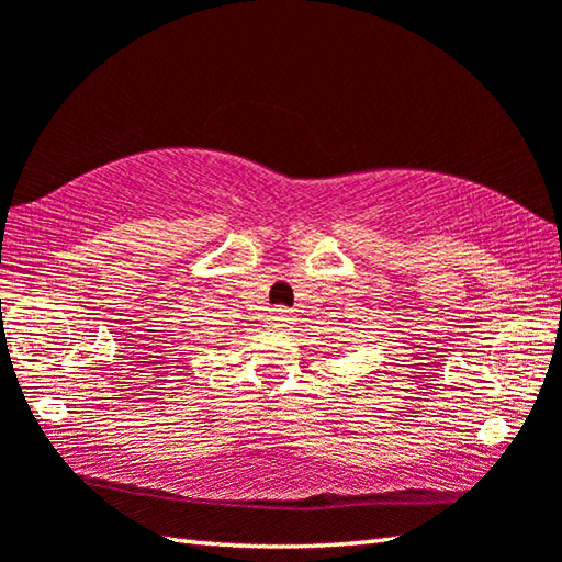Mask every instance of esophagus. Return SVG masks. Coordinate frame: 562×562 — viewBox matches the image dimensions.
I'll return each mask as SVG.
<instances>
[{
  "label": "esophagus",
  "instance_id": "34e87169",
  "mask_svg": "<svg viewBox=\"0 0 562 562\" xmlns=\"http://www.w3.org/2000/svg\"><path fill=\"white\" fill-rule=\"evenodd\" d=\"M292 322V315H290V310H284V307H278L270 315V327H288Z\"/></svg>",
  "mask_w": 562,
  "mask_h": 562
}]
</instances>
